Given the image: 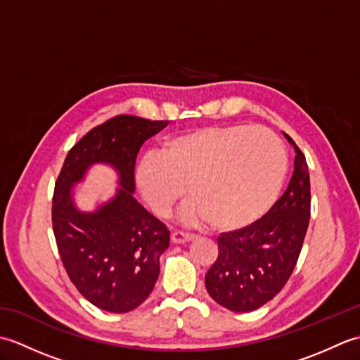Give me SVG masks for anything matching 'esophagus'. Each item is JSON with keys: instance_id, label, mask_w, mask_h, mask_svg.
<instances>
[{"instance_id": "esophagus-1", "label": "esophagus", "mask_w": 360, "mask_h": 360, "mask_svg": "<svg viewBox=\"0 0 360 360\" xmlns=\"http://www.w3.org/2000/svg\"><path fill=\"white\" fill-rule=\"evenodd\" d=\"M195 238L196 236L192 233H186V232H179V231L172 232V243H174V244H184L188 241H193Z\"/></svg>"}]
</instances>
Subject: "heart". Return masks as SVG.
I'll use <instances>...</instances> for the list:
<instances>
[{
  "label": "heart",
  "instance_id": "1",
  "mask_svg": "<svg viewBox=\"0 0 360 360\" xmlns=\"http://www.w3.org/2000/svg\"><path fill=\"white\" fill-rule=\"evenodd\" d=\"M281 142L264 128L196 127L165 137L158 155L136 168V186L148 209L167 217L187 192L181 217L190 224L210 221L232 232L271 210L286 178Z\"/></svg>",
  "mask_w": 360,
  "mask_h": 360
}]
</instances>
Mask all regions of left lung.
I'll use <instances>...</instances> for the list:
<instances>
[{"label":"left lung","mask_w":360,"mask_h":360,"mask_svg":"<svg viewBox=\"0 0 360 360\" xmlns=\"http://www.w3.org/2000/svg\"><path fill=\"white\" fill-rule=\"evenodd\" d=\"M283 136L295 151L286 192L263 219L218 236V258L205 274L210 297L233 312L255 311L280 292L294 271L308 231V164L295 142L286 133Z\"/></svg>","instance_id":"1"}]
</instances>
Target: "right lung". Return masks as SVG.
Listing matches in <instances>:
<instances>
[{"label":"right lung","instance_id":"1","mask_svg":"<svg viewBox=\"0 0 360 360\" xmlns=\"http://www.w3.org/2000/svg\"><path fill=\"white\" fill-rule=\"evenodd\" d=\"M167 120L116 116L86 133L68 153L52 200V227L65 269L94 307L116 314L133 311L159 277V257L170 232L134 198V165L142 143ZM111 166L120 188L93 212L78 209L75 186L94 165Z\"/></svg>","mask_w":360,"mask_h":360}]
</instances>
